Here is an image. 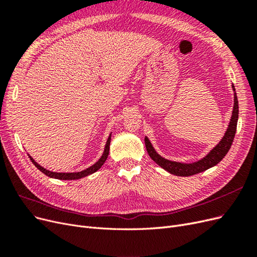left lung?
Returning <instances> with one entry per match:
<instances>
[{
  "instance_id": "8db88e82",
  "label": "left lung",
  "mask_w": 257,
  "mask_h": 257,
  "mask_svg": "<svg viewBox=\"0 0 257 257\" xmlns=\"http://www.w3.org/2000/svg\"><path fill=\"white\" fill-rule=\"evenodd\" d=\"M232 89L235 91L234 85H232ZM238 113H239V107H238V98L236 95V92L234 93V109H232L231 118L229 125L227 127L226 133H225L222 141L217 144L213 149L210 151L204 159H201L195 163H191V164H184V163H179V162H173L168 161L164 158H162L161 155L157 153L152 147L149 139L147 137L145 138V144L148 154L150 155V158L157 163L159 166L167 170L168 173L180 176V177H188L196 175L198 173H203L205 170L215 166L217 163H220L225 155L227 154L228 150L230 149L231 144L234 142V137L236 134L237 130V121H238Z\"/></svg>"
}]
</instances>
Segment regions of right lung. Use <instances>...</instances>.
I'll return each mask as SVG.
<instances>
[{
    "label": "right lung",
    "mask_w": 257,
    "mask_h": 257,
    "mask_svg": "<svg viewBox=\"0 0 257 257\" xmlns=\"http://www.w3.org/2000/svg\"><path fill=\"white\" fill-rule=\"evenodd\" d=\"M110 141H111V134L110 136L108 137V141L106 143V146H105V150H104V153L102 155V158H100L94 165H92L91 167L87 168L82 170V172H79V173H53V172H50V170H47L45 169L44 167H42L41 165H38L37 163L30 157L29 158L30 160L32 161L33 164L41 170V172L43 174H45L46 176H48L50 178H54V179H59V180H76V179H80V178H83V177H87L93 173L97 172V170L103 166V164L105 163V161L107 160L108 158V154H109V146H110Z\"/></svg>",
    "instance_id": "right-lung-1"
}]
</instances>
